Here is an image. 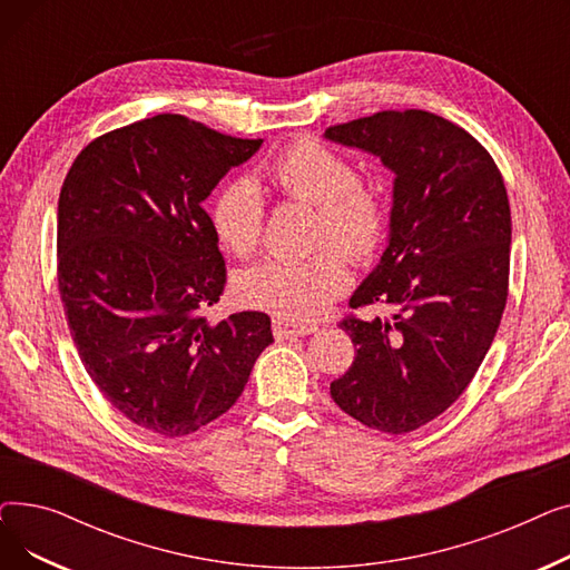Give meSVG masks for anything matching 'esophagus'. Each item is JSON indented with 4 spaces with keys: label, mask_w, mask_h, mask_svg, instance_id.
<instances>
[{
    "label": "esophagus",
    "mask_w": 570,
    "mask_h": 570,
    "mask_svg": "<svg viewBox=\"0 0 570 570\" xmlns=\"http://www.w3.org/2000/svg\"><path fill=\"white\" fill-rule=\"evenodd\" d=\"M273 333L275 337L282 342V340H293V337H305V335H312L316 333V325H295L286 318H275L273 321Z\"/></svg>",
    "instance_id": "obj_1"
}]
</instances>
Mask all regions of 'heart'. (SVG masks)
Instances as JSON below:
<instances>
[{"mask_svg": "<svg viewBox=\"0 0 570 570\" xmlns=\"http://www.w3.org/2000/svg\"><path fill=\"white\" fill-rule=\"evenodd\" d=\"M273 183L295 200L316 205L314 247L307 258H269L235 282L237 301L286 318L307 323L348 286V258L357 263L374 258L387 230V205L379 191L361 185L355 166L335 149L314 140L288 142L267 166ZM213 224L222 245L235 256H252L263 243L265 203L256 183L239 177L217 196ZM340 244L343 248H331Z\"/></svg>", "mask_w": 570, "mask_h": 570, "instance_id": "obj_1", "label": "heart"}]
</instances>
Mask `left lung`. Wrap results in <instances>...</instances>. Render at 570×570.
<instances>
[{
    "instance_id": "1",
    "label": "left lung",
    "mask_w": 570,
    "mask_h": 570,
    "mask_svg": "<svg viewBox=\"0 0 570 570\" xmlns=\"http://www.w3.org/2000/svg\"><path fill=\"white\" fill-rule=\"evenodd\" d=\"M395 173L387 245L340 325L355 361L331 383L363 425L404 434L451 406L481 367L508 297L511 205L488 149L428 110H383L325 129Z\"/></svg>"
}]
</instances>
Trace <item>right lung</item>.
<instances>
[{"label":"right lung","instance_id":"right-lung-1","mask_svg":"<svg viewBox=\"0 0 570 570\" xmlns=\"http://www.w3.org/2000/svg\"><path fill=\"white\" fill-rule=\"evenodd\" d=\"M263 140L155 115L89 142L57 205V282L80 361L131 423L185 436L243 395L269 316H203L226 284L203 200Z\"/></svg>","mask_w":570,"mask_h":570}]
</instances>
